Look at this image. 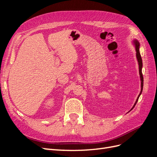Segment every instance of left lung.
Masks as SVG:
<instances>
[{
    "instance_id": "obj_1",
    "label": "left lung",
    "mask_w": 157,
    "mask_h": 157,
    "mask_svg": "<svg viewBox=\"0 0 157 157\" xmlns=\"http://www.w3.org/2000/svg\"><path fill=\"white\" fill-rule=\"evenodd\" d=\"M134 43L135 44V46H136V57H137V61H138V64H139V71H140V78H141V92H140V94H139L138 97H137V99H136V103H134V106H133V107L131 109L132 111L133 109H134V107H135V105H136V103L137 102V101H138V99L140 96V95L142 92V90H143V87H144V77H143V74H142V65H143V63H142V59H141V55H140V43L139 42L137 41V40H134ZM129 111V112H130Z\"/></svg>"
}]
</instances>
